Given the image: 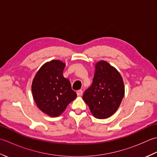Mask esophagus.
Masks as SVG:
<instances>
[{"label":"esophagus","mask_w":157,"mask_h":157,"mask_svg":"<svg viewBox=\"0 0 157 157\" xmlns=\"http://www.w3.org/2000/svg\"><path fill=\"white\" fill-rule=\"evenodd\" d=\"M76 94H77V95H78V96H81V95H82V91L78 90L77 91H76Z\"/></svg>","instance_id":"obj_1"}]
</instances>
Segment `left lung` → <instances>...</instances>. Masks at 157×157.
<instances>
[{
	"label": "left lung",
	"mask_w": 157,
	"mask_h": 157,
	"mask_svg": "<svg viewBox=\"0 0 157 157\" xmlns=\"http://www.w3.org/2000/svg\"><path fill=\"white\" fill-rule=\"evenodd\" d=\"M124 94V83L120 73L108 62L100 61L95 64L92 84L84 92L82 99L92 114L103 119L115 113Z\"/></svg>",
	"instance_id": "left-lung-1"
}]
</instances>
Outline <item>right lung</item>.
Segmentation results:
<instances>
[{
    "instance_id": "1",
    "label": "right lung",
    "mask_w": 157,
    "mask_h": 157,
    "mask_svg": "<svg viewBox=\"0 0 157 157\" xmlns=\"http://www.w3.org/2000/svg\"><path fill=\"white\" fill-rule=\"evenodd\" d=\"M65 63L52 60L41 67L33 81L32 91L37 106L50 117H58L76 98L68 79L63 77Z\"/></svg>"
}]
</instances>
